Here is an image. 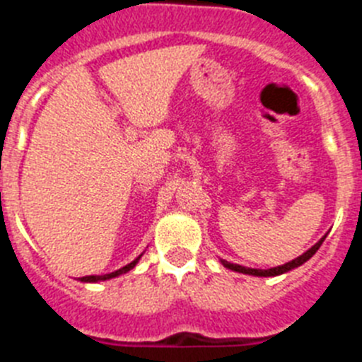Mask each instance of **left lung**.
<instances>
[{
  "label": "left lung",
  "mask_w": 362,
  "mask_h": 362,
  "mask_svg": "<svg viewBox=\"0 0 362 362\" xmlns=\"http://www.w3.org/2000/svg\"><path fill=\"white\" fill-rule=\"evenodd\" d=\"M325 238H326V235H325ZM325 238L319 239V241L315 243V245H313L312 248H310V250H306L305 254L299 255V257H296V259H293V261H290V263H284V264H281V267H276V268H268V270H257V268H246V267H241V264L228 263V261H225V259H221V263H223V267L228 268V270L239 272V274H248V276H257V277L281 276V274H286V272L293 270V268L300 267V264H305L306 261H308V259L312 257V255L319 250V246L322 245Z\"/></svg>",
  "instance_id": "obj_1"
}]
</instances>
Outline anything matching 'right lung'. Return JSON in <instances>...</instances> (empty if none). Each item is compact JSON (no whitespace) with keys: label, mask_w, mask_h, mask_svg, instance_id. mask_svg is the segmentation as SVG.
Masks as SVG:
<instances>
[{"label":"right lung","mask_w":362,"mask_h":362,"mask_svg":"<svg viewBox=\"0 0 362 362\" xmlns=\"http://www.w3.org/2000/svg\"><path fill=\"white\" fill-rule=\"evenodd\" d=\"M139 259H141V255H139V257H137V259H134L132 263H129V264H127V267L119 268V270H116V272H112V274H105V276H86V277H79V281H83V283H98V281L112 279V277H117V276H121V274H127V272H129V270H132V268L137 264V261H139Z\"/></svg>","instance_id":"add662e5"}]
</instances>
